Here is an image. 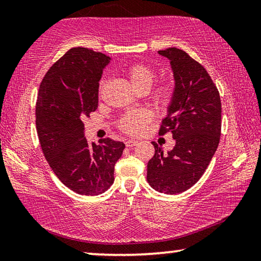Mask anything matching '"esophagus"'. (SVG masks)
<instances>
[{
  "instance_id": "1",
  "label": "esophagus",
  "mask_w": 261,
  "mask_h": 261,
  "mask_svg": "<svg viewBox=\"0 0 261 261\" xmlns=\"http://www.w3.org/2000/svg\"><path fill=\"white\" fill-rule=\"evenodd\" d=\"M136 145H137V141H136V140L127 139V140L125 141V146H126V147H129V148H131V147L136 146Z\"/></svg>"
}]
</instances>
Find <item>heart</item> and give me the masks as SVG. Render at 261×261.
<instances>
[{
	"mask_svg": "<svg viewBox=\"0 0 261 261\" xmlns=\"http://www.w3.org/2000/svg\"><path fill=\"white\" fill-rule=\"evenodd\" d=\"M126 77L129 79L131 86L137 92H147L154 82L153 69L146 64L136 63L126 70ZM103 82L100 83V93L102 90ZM174 94V87L170 82H161L153 90L152 99L154 105L159 108H165L170 103ZM149 121V115L145 110H135L123 115L117 123V127L122 132L129 136H137L143 131L144 126Z\"/></svg>",
	"mask_w": 261,
	"mask_h": 261,
	"instance_id": "b5f03b06",
	"label": "heart"
}]
</instances>
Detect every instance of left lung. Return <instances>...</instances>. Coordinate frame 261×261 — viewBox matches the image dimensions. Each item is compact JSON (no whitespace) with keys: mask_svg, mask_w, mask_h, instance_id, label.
<instances>
[{"mask_svg":"<svg viewBox=\"0 0 261 261\" xmlns=\"http://www.w3.org/2000/svg\"><path fill=\"white\" fill-rule=\"evenodd\" d=\"M159 54L170 61L175 88L159 135L173 134L176 144L167 154L153 141L147 182L159 192L177 194L200 179L221 136V100L208 72L188 53L167 48Z\"/></svg>","mask_w":261,"mask_h":261,"instance_id":"left-lung-1","label":"left lung"}]
</instances>
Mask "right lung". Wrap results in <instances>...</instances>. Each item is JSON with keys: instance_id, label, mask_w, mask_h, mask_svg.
I'll use <instances>...</instances> for the list:
<instances>
[{"instance_id": "obj_1", "label": "right lung", "mask_w": 261, "mask_h": 261, "mask_svg": "<svg viewBox=\"0 0 261 261\" xmlns=\"http://www.w3.org/2000/svg\"><path fill=\"white\" fill-rule=\"evenodd\" d=\"M110 57L74 47L43 77L35 124L43 155L59 179L78 194L98 196L114 183V167L125 145L105 138L87 143L84 120L98 108L99 82Z\"/></svg>"}]
</instances>
